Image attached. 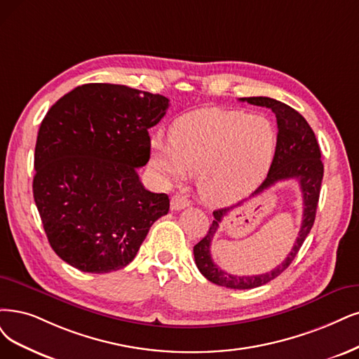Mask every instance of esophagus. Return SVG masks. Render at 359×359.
I'll return each instance as SVG.
<instances>
[{
    "label": "esophagus",
    "mask_w": 359,
    "mask_h": 359,
    "mask_svg": "<svg viewBox=\"0 0 359 359\" xmlns=\"http://www.w3.org/2000/svg\"><path fill=\"white\" fill-rule=\"evenodd\" d=\"M188 205H189V201L182 195H175L171 198V210L179 211V210H183L184 207H188Z\"/></svg>",
    "instance_id": "obj_1"
}]
</instances>
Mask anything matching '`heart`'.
<instances>
[{
	"label": "heart",
	"mask_w": 359,
	"mask_h": 359,
	"mask_svg": "<svg viewBox=\"0 0 359 359\" xmlns=\"http://www.w3.org/2000/svg\"><path fill=\"white\" fill-rule=\"evenodd\" d=\"M170 144L152 140L151 163L167 180L196 175L211 204L238 200L266 176L276 151V128L266 115L198 109L170 127Z\"/></svg>",
	"instance_id": "b5f03b06"
}]
</instances>
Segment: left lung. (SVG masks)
Masks as SVG:
<instances>
[{
	"label": "left lung",
	"instance_id": "8db88e82",
	"mask_svg": "<svg viewBox=\"0 0 359 359\" xmlns=\"http://www.w3.org/2000/svg\"><path fill=\"white\" fill-rule=\"evenodd\" d=\"M240 100L271 109L276 116L278 124L276 151L273 161L271 164L268 177L264 179V182L253 194V196L263 192L264 189L271 188L276 182L288 179H296L299 182L303 195V220L293 248H291L290 255L281 264H278L275 269L260 275H231L222 271L213 262V259H211V240H213L216 231L219 229V224L222 223L223 217L229 213L231 208H220L213 211L215 220L211 223L207 235L194 247L196 268L200 269V272L210 283L226 288L248 290L268 284L269 281L275 280L278 275H281L290 266L291 262L297 256L302 244L306 240V236L309 235L313 226L324 176V164L321 161V151L320 144L316 142L315 133L312 131L306 119H304L296 109L280 100L263 96L241 97Z\"/></svg>",
	"mask_w": 359,
	"mask_h": 359
}]
</instances>
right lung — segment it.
I'll list each match as a JSON object with an SVG mask.
<instances>
[{"instance_id":"obj_1","label":"right lung","mask_w":359,"mask_h":359,"mask_svg":"<svg viewBox=\"0 0 359 359\" xmlns=\"http://www.w3.org/2000/svg\"><path fill=\"white\" fill-rule=\"evenodd\" d=\"M168 99L119 84L74 88L51 106L35 144L34 200L55 253L81 272L123 269L167 194L144 189L137 168L151 158L148 130Z\"/></svg>"}]
</instances>
